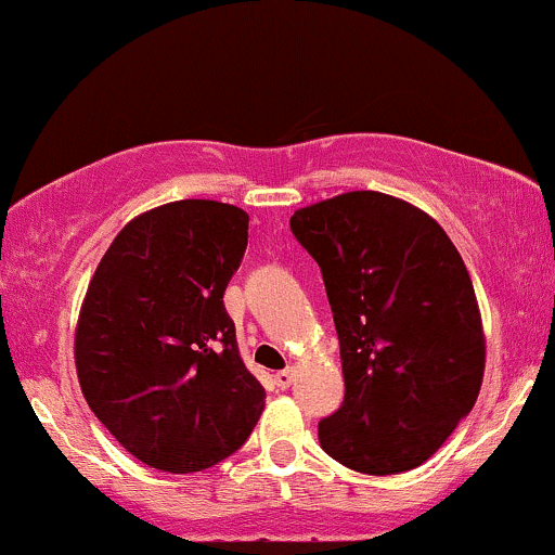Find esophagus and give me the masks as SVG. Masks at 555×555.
Segmentation results:
<instances>
[{"label":"esophagus","mask_w":555,"mask_h":555,"mask_svg":"<svg viewBox=\"0 0 555 555\" xmlns=\"http://www.w3.org/2000/svg\"><path fill=\"white\" fill-rule=\"evenodd\" d=\"M273 384H276L279 388H289L292 384H295V371H292V367H286V371H279L276 375H273Z\"/></svg>","instance_id":"obj_1"}]
</instances>
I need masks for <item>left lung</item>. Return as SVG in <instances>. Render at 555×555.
<instances>
[{
	"mask_svg": "<svg viewBox=\"0 0 555 555\" xmlns=\"http://www.w3.org/2000/svg\"><path fill=\"white\" fill-rule=\"evenodd\" d=\"M321 266L339 334L344 401L318 423L323 451L365 475L430 460L469 415L486 339L467 266L428 214L358 190L289 219Z\"/></svg>",
	"mask_w": 555,
	"mask_h": 555,
	"instance_id": "obj_1",
	"label": "left lung"
}]
</instances>
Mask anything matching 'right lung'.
<instances>
[{
    "instance_id": "obj_1",
    "label": "right lung",
    "mask_w": 555,
    "mask_h": 555,
    "mask_svg": "<svg viewBox=\"0 0 555 555\" xmlns=\"http://www.w3.org/2000/svg\"><path fill=\"white\" fill-rule=\"evenodd\" d=\"M247 214L177 201L138 216L101 258L75 334L82 397L135 460L201 473L247 441L266 388L224 308Z\"/></svg>"
}]
</instances>
